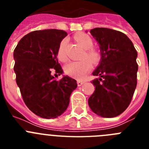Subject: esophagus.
I'll return each mask as SVG.
<instances>
[{
    "mask_svg": "<svg viewBox=\"0 0 149 149\" xmlns=\"http://www.w3.org/2000/svg\"><path fill=\"white\" fill-rule=\"evenodd\" d=\"M77 86H82L83 84H84V81H81V80H78V81H77Z\"/></svg>",
    "mask_w": 149,
    "mask_h": 149,
    "instance_id": "obj_1",
    "label": "esophagus"
}]
</instances>
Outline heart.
Masks as SVG:
<instances>
[{"label":"heart","mask_w":149,"mask_h":149,"mask_svg":"<svg viewBox=\"0 0 149 149\" xmlns=\"http://www.w3.org/2000/svg\"><path fill=\"white\" fill-rule=\"evenodd\" d=\"M74 39L82 46L83 48L85 49L82 56V59L84 60L68 63L65 66V72L68 76L74 78L82 79L92 69L93 65L91 62L95 64L98 63L101 59V55L97 50L93 48V41L89 35L84 33H79L74 36ZM66 44V39H63L59 45L57 55H58V58L61 61H65L67 60L65 52ZM86 58L89 60L86 59Z\"/></svg>","instance_id":"heart-1"}]
</instances>
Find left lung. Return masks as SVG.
<instances>
[{
	"label": "left lung",
	"mask_w": 149,
	"mask_h": 149,
	"mask_svg": "<svg viewBox=\"0 0 149 149\" xmlns=\"http://www.w3.org/2000/svg\"><path fill=\"white\" fill-rule=\"evenodd\" d=\"M90 33L99 44L101 58L93 73L99 78L92 81L95 88L88 104L97 115L113 118L127 108L134 95L137 52L131 39L120 31L96 27Z\"/></svg>",
	"instance_id": "1"
}]
</instances>
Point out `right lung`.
I'll return each instance as SVG.
<instances>
[{"mask_svg":"<svg viewBox=\"0 0 149 149\" xmlns=\"http://www.w3.org/2000/svg\"><path fill=\"white\" fill-rule=\"evenodd\" d=\"M67 36L64 30H35L25 35L14 50L16 83L27 107L36 115L54 119L65 111L77 81L68 76L56 81L51 73L63 74L57 51Z\"/></svg>","mask_w":149,"mask_h":149,"instance_id":"right-lung-1","label":"right lung"}]
</instances>
